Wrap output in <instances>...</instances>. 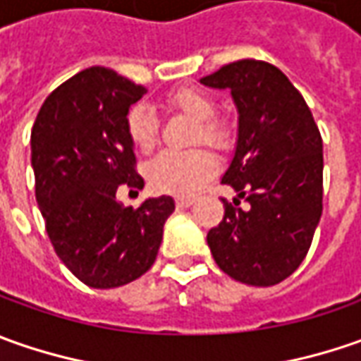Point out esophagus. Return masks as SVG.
<instances>
[{
	"instance_id": "obj_1",
	"label": "esophagus",
	"mask_w": 361,
	"mask_h": 361,
	"mask_svg": "<svg viewBox=\"0 0 361 361\" xmlns=\"http://www.w3.org/2000/svg\"><path fill=\"white\" fill-rule=\"evenodd\" d=\"M192 202H195L192 197H178V199H176V207H190Z\"/></svg>"
}]
</instances>
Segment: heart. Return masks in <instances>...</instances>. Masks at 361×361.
Instances as JSON below:
<instances>
[{"label": "heart", "instance_id": "heart-1", "mask_svg": "<svg viewBox=\"0 0 361 361\" xmlns=\"http://www.w3.org/2000/svg\"><path fill=\"white\" fill-rule=\"evenodd\" d=\"M169 104L199 122L195 132V142H207L211 146H225L229 130L225 124L216 122V102L199 88H180L169 96ZM126 130L132 145L138 150L148 152L157 145L159 124L152 108L136 104L128 112ZM216 173V159L213 152L197 148L190 152H162L148 164V183L159 192L166 195H192L202 188Z\"/></svg>", "mask_w": 361, "mask_h": 361}]
</instances>
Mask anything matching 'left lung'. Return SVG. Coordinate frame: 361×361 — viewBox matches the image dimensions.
<instances>
[{"instance_id": "1", "label": "left lung", "mask_w": 361, "mask_h": 361, "mask_svg": "<svg viewBox=\"0 0 361 361\" xmlns=\"http://www.w3.org/2000/svg\"><path fill=\"white\" fill-rule=\"evenodd\" d=\"M201 84L231 90L237 106V146L223 183L249 202L239 209L223 201L225 216L207 243L233 279L257 287L279 283L305 259L322 216V134L303 96L271 63L239 60Z\"/></svg>"}]
</instances>
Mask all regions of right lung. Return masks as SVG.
Segmentation results:
<instances>
[{"label": "right lung", "instance_id": "add662e5", "mask_svg": "<svg viewBox=\"0 0 361 361\" xmlns=\"http://www.w3.org/2000/svg\"><path fill=\"white\" fill-rule=\"evenodd\" d=\"M146 90L94 66L46 98L32 128L35 199L62 263L94 289L120 287L152 267L171 197L138 209L116 199L120 187L142 188L134 171L126 116Z\"/></svg>", "mask_w": 361, "mask_h": 361}]
</instances>
